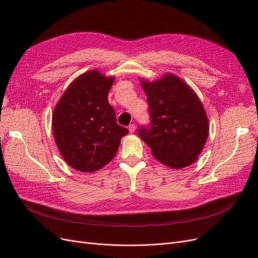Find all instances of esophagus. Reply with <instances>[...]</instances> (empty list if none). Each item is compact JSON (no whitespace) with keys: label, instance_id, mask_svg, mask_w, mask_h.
Segmentation results:
<instances>
[{"label":"esophagus","instance_id":"1","mask_svg":"<svg viewBox=\"0 0 258 258\" xmlns=\"http://www.w3.org/2000/svg\"><path fill=\"white\" fill-rule=\"evenodd\" d=\"M128 129H129V131H130V134H134V132H135V131H136V129H137L136 124H135V123H130V124H129V127H128Z\"/></svg>","mask_w":258,"mask_h":258}]
</instances>
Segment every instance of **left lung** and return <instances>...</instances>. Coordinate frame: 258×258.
Listing matches in <instances>:
<instances>
[{"instance_id": "1", "label": "left lung", "mask_w": 258, "mask_h": 258, "mask_svg": "<svg viewBox=\"0 0 258 258\" xmlns=\"http://www.w3.org/2000/svg\"><path fill=\"white\" fill-rule=\"evenodd\" d=\"M142 86L151 121L139 128V137L165 166H190L209 135L208 117L200 100L189 86L172 74L152 83L142 82Z\"/></svg>"}]
</instances>
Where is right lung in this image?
<instances>
[{
	"label": "right lung",
	"mask_w": 258,
	"mask_h": 258,
	"mask_svg": "<svg viewBox=\"0 0 258 258\" xmlns=\"http://www.w3.org/2000/svg\"><path fill=\"white\" fill-rule=\"evenodd\" d=\"M114 79L93 70L69 86L54 108L52 131L60 154L69 166L95 172L116 155L129 130L116 121L107 95Z\"/></svg>",
	"instance_id": "obj_1"
}]
</instances>
